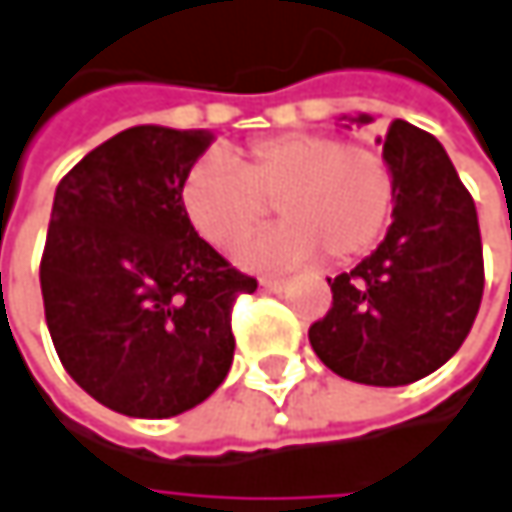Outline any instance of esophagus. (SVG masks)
<instances>
[{
	"mask_svg": "<svg viewBox=\"0 0 512 512\" xmlns=\"http://www.w3.org/2000/svg\"><path fill=\"white\" fill-rule=\"evenodd\" d=\"M287 284H290L287 278H269V275H266V278H260V287H263V290H272V293H281Z\"/></svg>",
	"mask_w": 512,
	"mask_h": 512,
	"instance_id": "34e87169",
	"label": "esophagus"
}]
</instances>
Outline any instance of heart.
Wrapping results in <instances>:
<instances>
[{"label": "heart", "instance_id": "heart-1", "mask_svg": "<svg viewBox=\"0 0 512 512\" xmlns=\"http://www.w3.org/2000/svg\"><path fill=\"white\" fill-rule=\"evenodd\" d=\"M284 222L249 243L255 266H296L325 255L349 263L384 234L395 205V175L369 146L325 131H290L255 140L240 163L210 152L190 166L181 208L216 249H234L269 219Z\"/></svg>", "mask_w": 512, "mask_h": 512}]
</instances>
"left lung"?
Masks as SVG:
<instances>
[{
    "mask_svg": "<svg viewBox=\"0 0 512 512\" xmlns=\"http://www.w3.org/2000/svg\"><path fill=\"white\" fill-rule=\"evenodd\" d=\"M384 158L395 175L393 225L366 260L328 278L331 310L307 337L340 378L404 387L469 337L484 296V249L475 202L437 137L393 119Z\"/></svg>",
    "mask_w": 512,
    "mask_h": 512,
    "instance_id": "8db88e82",
    "label": "left lung"
}]
</instances>
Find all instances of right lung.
<instances>
[{"label": "right lung", "mask_w": 512, "mask_h": 512, "mask_svg": "<svg viewBox=\"0 0 512 512\" xmlns=\"http://www.w3.org/2000/svg\"><path fill=\"white\" fill-rule=\"evenodd\" d=\"M213 134L134 125L55 190L40 290L70 378L99 404L169 419L202 404L234 360L231 313L257 290L205 243L181 184Z\"/></svg>", "instance_id": "1"}]
</instances>
